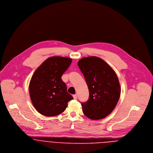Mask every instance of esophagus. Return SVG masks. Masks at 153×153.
Segmentation results:
<instances>
[{"instance_id":"obj_1","label":"esophagus","mask_w":153,"mask_h":153,"mask_svg":"<svg viewBox=\"0 0 153 153\" xmlns=\"http://www.w3.org/2000/svg\"><path fill=\"white\" fill-rule=\"evenodd\" d=\"M73 98H74V100H76L77 99V95H74Z\"/></svg>"}]
</instances>
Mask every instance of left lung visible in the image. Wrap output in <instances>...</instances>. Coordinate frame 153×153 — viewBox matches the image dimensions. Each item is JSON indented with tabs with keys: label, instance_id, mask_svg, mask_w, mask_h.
I'll return each instance as SVG.
<instances>
[{
	"label": "left lung",
	"instance_id": "8db88e82",
	"mask_svg": "<svg viewBox=\"0 0 153 153\" xmlns=\"http://www.w3.org/2000/svg\"><path fill=\"white\" fill-rule=\"evenodd\" d=\"M89 90V98L81 103L82 112L90 119L99 120L110 114L120 97V86L113 69L97 56L82 58L78 62Z\"/></svg>",
	"mask_w": 153,
	"mask_h": 153
}]
</instances>
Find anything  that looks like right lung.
Masks as SVG:
<instances>
[{"label": "right lung", "mask_w": 153, "mask_h": 153, "mask_svg": "<svg viewBox=\"0 0 153 153\" xmlns=\"http://www.w3.org/2000/svg\"><path fill=\"white\" fill-rule=\"evenodd\" d=\"M72 63V59L51 56L36 69L29 85L31 102L40 114L54 116L63 113L73 97L67 91L62 76Z\"/></svg>", "instance_id": "right-lung-1"}]
</instances>
